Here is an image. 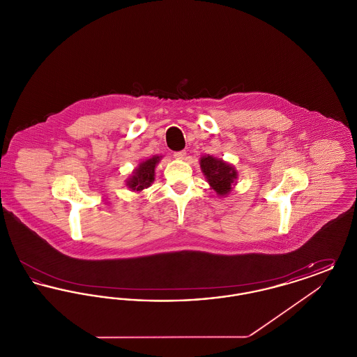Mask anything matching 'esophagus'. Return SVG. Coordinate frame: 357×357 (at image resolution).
Instances as JSON below:
<instances>
[{
	"mask_svg": "<svg viewBox=\"0 0 357 357\" xmlns=\"http://www.w3.org/2000/svg\"><path fill=\"white\" fill-rule=\"evenodd\" d=\"M187 153L185 150H182V151H176V153H174V158L175 159H179V160H183L185 158H186Z\"/></svg>",
	"mask_w": 357,
	"mask_h": 357,
	"instance_id": "1",
	"label": "esophagus"
}]
</instances>
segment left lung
<instances>
[{"mask_svg":"<svg viewBox=\"0 0 357 357\" xmlns=\"http://www.w3.org/2000/svg\"><path fill=\"white\" fill-rule=\"evenodd\" d=\"M201 169L210 187L221 197H226L237 183V170L213 155L201 158Z\"/></svg>","mask_w":357,"mask_h":357,"instance_id":"8db88e82","label":"left lung"}]
</instances>
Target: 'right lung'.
<instances>
[{
  "label": "right lung",
  "instance_id": "right-lung-1",
  "mask_svg": "<svg viewBox=\"0 0 357 357\" xmlns=\"http://www.w3.org/2000/svg\"><path fill=\"white\" fill-rule=\"evenodd\" d=\"M162 156L155 155L150 159L143 160L137 167H136L131 178L127 181V186L131 188L132 191H142L147 187L151 186V183L155 179V167L159 163Z\"/></svg>",
  "mask_w": 357,
  "mask_h": 357
}]
</instances>
